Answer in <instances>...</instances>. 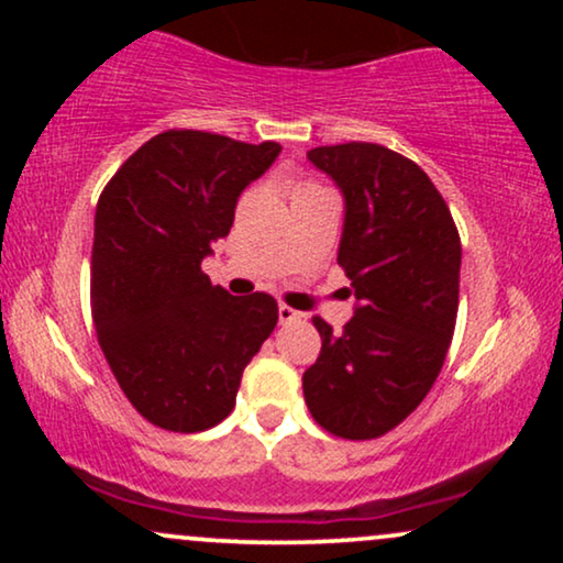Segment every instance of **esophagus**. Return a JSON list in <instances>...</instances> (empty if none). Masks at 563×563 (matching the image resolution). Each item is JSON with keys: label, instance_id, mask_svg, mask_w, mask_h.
Masks as SVG:
<instances>
[{"label": "esophagus", "instance_id": "1", "mask_svg": "<svg viewBox=\"0 0 563 563\" xmlns=\"http://www.w3.org/2000/svg\"><path fill=\"white\" fill-rule=\"evenodd\" d=\"M277 318H280L283 325H288V322H299V320H303V314L296 312V309H290L288 303H280V307H277Z\"/></svg>", "mask_w": 563, "mask_h": 563}]
</instances>
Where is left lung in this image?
Returning <instances> with one entry per match:
<instances>
[{
	"instance_id": "1",
	"label": "left lung",
	"mask_w": 563,
	"mask_h": 563,
	"mask_svg": "<svg viewBox=\"0 0 563 563\" xmlns=\"http://www.w3.org/2000/svg\"><path fill=\"white\" fill-rule=\"evenodd\" d=\"M346 200L339 264L360 307L344 331L314 318L322 349L303 402L341 439H376L423 402L455 331L461 235L416 161L376 142L307 153Z\"/></svg>"
}]
</instances>
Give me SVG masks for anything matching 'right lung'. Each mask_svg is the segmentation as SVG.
I'll use <instances>...</instances> for the list:
<instances>
[{
	"mask_svg": "<svg viewBox=\"0 0 563 563\" xmlns=\"http://www.w3.org/2000/svg\"><path fill=\"white\" fill-rule=\"evenodd\" d=\"M277 153V142L169 129L132 153L97 200V341L121 391L158 429L196 434L224 421L245 365L275 331L273 296H230L200 262Z\"/></svg>",
	"mask_w": 563,
	"mask_h": 563,
	"instance_id": "1",
	"label": "right lung"
}]
</instances>
